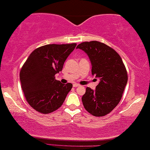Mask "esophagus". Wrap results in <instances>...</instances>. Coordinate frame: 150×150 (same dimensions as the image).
Segmentation results:
<instances>
[{"mask_svg":"<svg viewBox=\"0 0 150 150\" xmlns=\"http://www.w3.org/2000/svg\"><path fill=\"white\" fill-rule=\"evenodd\" d=\"M79 86H81L79 85V84H77V83H74L73 85V87H79Z\"/></svg>","mask_w":150,"mask_h":150,"instance_id":"34e87169","label":"esophagus"}]
</instances>
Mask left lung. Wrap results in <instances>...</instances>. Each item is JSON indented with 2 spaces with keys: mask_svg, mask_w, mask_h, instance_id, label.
Listing matches in <instances>:
<instances>
[{
  "mask_svg": "<svg viewBox=\"0 0 150 150\" xmlns=\"http://www.w3.org/2000/svg\"><path fill=\"white\" fill-rule=\"evenodd\" d=\"M76 48L88 55L92 75L100 79L95 90L89 87L86 89L82 97L84 107L93 116L106 115L120 102L128 82L122 59L115 50L97 41L83 42Z\"/></svg>",
  "mask_w": 150,
  "mask_h": 150,
  "instance_id": "1",
  "label": "left lung"
}]
</instances>
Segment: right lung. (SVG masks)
Returning a JSON list of instances; mask_svg holds the SVG:
<instances>
[{
  "mask_svg": "<svg viewBox=\"0 0 150 150\" xmlns=\"http://www.w3.org/2000/svg\"><path fill=\"white\" fill-rule=\"evenodd\" d=\"M76 44H48L35 49L22 66L20 79L26 101L37 111L50 113L61 107L72 88L55 79Z\"/></svg>",
  "mask_w": 150,
  "mask_h": 150,
  "instance_id": "obj_1",
  "label": "right lung"
}]
</instances>
